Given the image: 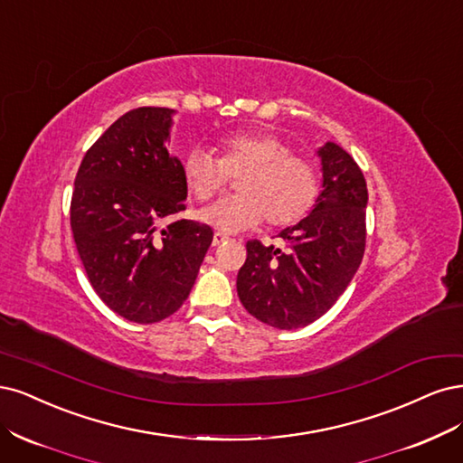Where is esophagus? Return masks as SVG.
Masks as SVG:
<instances>
[{"label":"esophagus","instance_id":"34e87169","mask_svg":"<svg viewBox=\"0 0 463 463\" xmlns=\"http://www.w3.org/2000/svg\"><path fill=\"white\" fill-rule=\"evenodd\" d=\"M229 241V236L225 234V232H215L213 234V246H219V244H222V242H227Z\"/></svg>","mask_w":463,"mask_h":463}]
</instances>
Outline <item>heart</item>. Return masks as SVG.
<instances>
[{"mask_svg": "<svg viewBox=\"0 0 463 463\" xmlns=\"http://www.w3.org/2000/svg\"><path fill=\"white\" fill-rule=\"evenodd\" d=\"M219 157L194 147L183 159V181L198 202H210L241 176L238 194L200 212V219L219 231L236 232L260 225L285 229L302 221L319 196L313 163L292 152L273 132H236L221 138Z\"/></svg>", "mask_w": 463, "mask_h": 463, "instance_id": "obj_1", "label": "heart"}]
</instances>
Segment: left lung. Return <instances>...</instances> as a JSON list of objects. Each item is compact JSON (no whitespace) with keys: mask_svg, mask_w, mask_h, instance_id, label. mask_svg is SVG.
I'll use <instances>...</instances> for the list:
<instances>
[{"mask_svg":"<svg viewBox=\"0 0 463 463\" xmlns=\"http://www.w3.org/2000/svg\"><path fill=\"white\" fill-rule=\"evenodd\" d=\"M323 192L313 212L279 236L285 250L246 242L236 290L250 316L277 329H300L329 311L346 290L365 251L367 184L350 154L321 150Z\"/></svg>","mask_w":463,"mask_h":463,"instance_id":"obj_1","label":"left lung"}]
</instances>
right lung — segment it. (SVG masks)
Masks as SVG:
<instances>
[{"mask_svg":"<svg viewBox=\"0 0 463 463\" xmlns=\"http://www.w3.org/2000/svg\"><path fill=\"white\" fill-rule=\"evenodd\" d=\"M167 108H137L88 147L74 176L71 229L92 288L117 316L157 323L184 304L213 231L186 210Z\"/></svg>","mask_w":463,"mask_h":463,"instance_id":"add662e5","label":"right lung"}]
</instances>
